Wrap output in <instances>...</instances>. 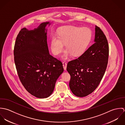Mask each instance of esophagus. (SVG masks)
<instances>
[{"instance_id": "1", "label": "esophagus", "mask_w": 125, "mask_h": 125, "mask_svg": "<svg viewBox=\"0 0 125 125\" xmlns=\"http://www.w3.org/2000/svg\"><path fill=\"white\" fill-rule=\"evenodd\" d=\"M62 64H63V67L64 69L65 70L66 69V67H67V63L65 62H62Z\"/></svg>"}]
</instances>
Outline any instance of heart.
Instances as JSON below:
<instances>
[{"mask_svg": "<svg viewBox=\"0 0 125 125\" xmlns=\"http://www.w3.org/2000/svg\"><path fill=\"white\" fill-rule=\"evenodd\" d=\"M91 30L87 27H79L66 26L61 28L58 35H53L51 40L52 51L54 55H58L63 50L66 51L64 57L67 58L71 54L78 56L83 53L89 45L92 38Z\"/></svg>", "mask_w": 125, "mask_h": 125, "instance_id": "heart-1", "label": "heart"}]
</instances>
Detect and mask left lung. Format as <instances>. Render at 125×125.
<instances>
[{
  "mask_svg": "<svg viewBox=\"0 0 125 125\" xmlns=\"http://www.w3.org/2000/svg\"><path fill=\"white\" fill-rule=\"evenodd\" d=\"M95 43L78 58L69 61L66 70L71 76L69 87L79 97L93 92L100 84L107 68L109 45L102 29L95 27Z\"/></svg>",
  "mask_w": 125,
  "mask_h": 125,
  "instance_id": "left-lung-1",
  "label": "left lung"
}]
</instances>
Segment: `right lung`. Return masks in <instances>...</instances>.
<instances>
[{
  "instance_id": "obj_1",
  "label": "right lung",
  "mask_w": 125,
  "mask_h": 125,
  "mask_svg": "<svg viewBox=\"0 0 125 125\" xmlns=\"http://www.w3.org/2000/svg\"><path fill=\"white\" fill-rule=\"evenodd\" d=\"M47 24L50 25V22H43L31 30L22 28L14 48L19 79L26 90L38 98H46L52 94L57 79L63 72L62 62L49 53Z\"/></svg>"
}]
</instances>
